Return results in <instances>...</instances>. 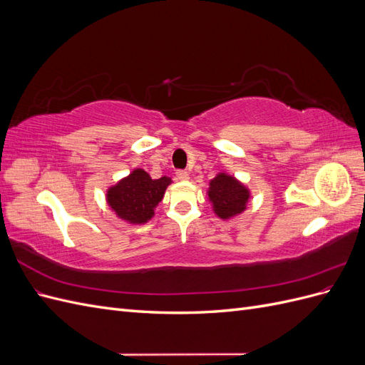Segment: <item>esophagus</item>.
Wrapping results in <instances>:
<instances>
[{"mask_svg":"<svg viewBox=\"0 0 365 365\" xmlns=\"http://www.w3.org/2000/svg\"><path fill=\"white\" fill-rule=\"evenodd\" d=\"M176 178L181 180V181H187L190 178V175L187 170H178V172H176Z\"/></svg>","mask_w":365,"mask_h":365,"instance_id":"obj_1","label":"esophagus"}]
</instances>
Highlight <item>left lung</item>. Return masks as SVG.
<instances>
[{
  "instance_id": "obj_1",
  "label": "left lung",
  "mask_w": 365,
  "mask_h": 365,
  "mask_svg": "<svg viewBox=\"0 0 365 365\" xmlns=\"http://www.w3.org/2000/svg\"><path fill=\"white\" fill-rule=\"evenodd\" d=\"M208 201L213 204V212L220 219H230L245 212L250 201V190L228 173H217L210 181Z\"/></svg>"
}]
</instances>
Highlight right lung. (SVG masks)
<instances>
[{"mask_svg": "<svg viewBox=\"0 0 365 365\" xmlns=\"http://www.w3.org/2000/svg\"><path fill=\"white\" fill-rule=\"evenodd\" d=\"M170 182L169 176L152 180L148 172L135 169L126 178L109 187L106 201L120 219L129 224H146L155 215L153 210L161 202Z\"/></svg>", "mask_w": 365, "mask_h": 365, "instance_id": "obj_1", "label": "right lung"}]
</instances>
